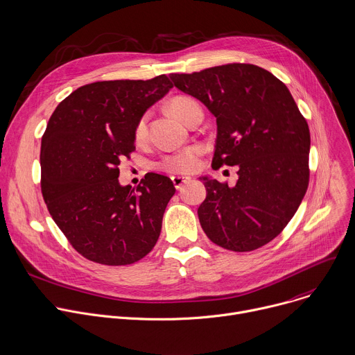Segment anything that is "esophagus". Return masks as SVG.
Listing matches in <instances>:
<instances>
[{
  "mask_svg": "<svg viewBox=\"0 0 355 355\" xmlns=\"http://www.w3.org/2000/svg\"><path fill=\"white\" fill-rule=\"evenodd\" d=\"M172 182L175 184V187L179 190L183 187V184L191 182V178L190 176H183V175H178V176H172Z\"/></svg>",
  "mask_w": 355,
  "mask_h": 355,
  "instance_id": "34e87169",
  "label": "esophagus"
}]
</instances>
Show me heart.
Returning a JSON list of instances; mask_svg holds the SVG:
<instances>
[{
	"label": "heart",
	"instance_id": "obj_1",
	"mask_svg": "<svg viewBox=\"0 0 355 355\" xmlns=\"http://www.w3.org/2000/svg\"><path fill=\"white\" fill-rule=\"evenodd\" d=\"M168 106H169V110L184 123L189 120L193 112L200 109L198 103L189 96H176L169 102ZM146 135H147V117L143 116L135 124L134 138L139 143V141H143L146 138ZM200 154H201V150L198 147L186 148L180 153H175L164 157L162 161L159 162V168L171 173L193 172L198 168Z\"/></svg>",
	"mask_w": 355,
	"mask_h": 355
}]
</instances>
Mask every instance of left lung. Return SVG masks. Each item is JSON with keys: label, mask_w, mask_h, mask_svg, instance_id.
<instances>
[{"label": "left lung", "mask_w": 355, "mask_h": 355, "mask_svg": "<svg viewBox=\"0 0 355 355\" xmlns=\"http://www.w3.org/2000/svg\"><path fill=\"white\" fill-rule=\"evenodd\" d=\"M173 85L217 119L212 168L239 166L234 187L201 176L202 231L218 246L250 252L286 228L309 183L311 134L288 88L253 64L171 74Z\"/></svg>", "instance_id": "1"}]
</instances>
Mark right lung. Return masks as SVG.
<instances>
[{
  "label": "right lung",
  "mask_w": 355,
  "mask_h": 355,
  "mask_svg": "<svg viewBox=\"0 0 355 355\" xmlns=\"http://www.w3.org/2000/svg\"><path fill=\"white\" fill-rule=\"evenodd\" d=\"M166 76L102 81L68 95L42 137V194L57 227L84 257L125 266L155 246L176 189L147 173L137 189L119 183V165L135 150L137 121L164 98Z\"/></svg>",
  "instance_id": "add662e5"
}]
</instances>
